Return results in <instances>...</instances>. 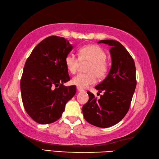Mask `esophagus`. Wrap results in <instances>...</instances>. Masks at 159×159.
Segmentation results:
<instances>
[{"label":"esophagus","mask_w":159,"mask_h":159,"mask_svg":"<svg viewBox=\"0 0 159 159\" xmlns=\"http://www.w3.org/2000/svg\"><path fill=\"white\" fill-rule=\"evenodd\" d=\"M77 91H78V92H84L83 89H82L81 88H79V87H77Z\"/></svg>","instance_id":"esophagus-1"}]
</instances>
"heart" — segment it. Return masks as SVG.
<instances>
[{
    "mask_svg": "<svg viewBox=\"0 0 159 159\" xmlns=\"http://www.w3.org/2000/svg\"><path fill=\"white\" fill-rule=\"evenodd\" d=\"M107 55L102 48L96 45H87L79 50V57L68 54L65 59L67 70L75 74L79 68L80 61L89 63L85 74H79L72 79V83L77 87L85 89L96 82V77L103 79L109 71V64L106 61Z\"/></svg>",
    "mask_w": 159,
    "mask_h": 159,
    "instance_id": "heart-1",
    "label": "heart"
}]
</instances>
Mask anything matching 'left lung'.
<instances>
[{
	"label": "left lung",
	"instance_id": "left-lung-1",
	"mask_svg": "<svg viewBox=\"0 0 159 159\" xmlns=\"http://www.w3.org/2000/svg\"><path fill=\"white\" fill-rule=\"evenodd\" d=\"M98 43L111 46L112 65L105 79L95 87L104 94L97 100L87 92L89 100L83 107V113L89 124L108 128L120 122L129 110L137 85L136 68L133 57L119 42L104 39Z\"/></svg>",
	"mask_w": 159,
	"mask_h": 159
}]
</instances>
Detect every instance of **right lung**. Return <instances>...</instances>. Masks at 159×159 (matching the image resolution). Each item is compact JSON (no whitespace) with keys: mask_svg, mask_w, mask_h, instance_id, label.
I'll list each match as a JSON object with an SVG mask.
<instances>
[{"mask_svg":"<svg viewBox=\"0 0 159 159\" xmlns=\"http://www.w3.org/2000/svg\"><path fill=\"white\" fill-rule=\"evenodd\" d=\"M73 46L68 40L50 36L37 45L26 60L20 81L22 100L29 116L40 124L61 117L67 101L75 95L65 59Z\"/></svg>","mask_w":159,"mask_h":159,"instance_id":"right-lung-1","label":"right lung"}]
</instances>
